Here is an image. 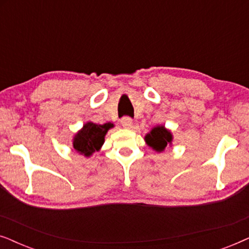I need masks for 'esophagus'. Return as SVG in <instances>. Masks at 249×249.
Listing matches in <instances>:
<instances>
[{
	"mask_svg": "<svg viewBox=\"0 0 249 249\" xmlns=\"http://www.w3.org/2000/svg\"><path fill=\"white\" fill-rule=\"evenodd\" d=\"M120 122L124 128H130L132 125V119L129 118V117H124L120 120Z\"/></svg>",
	"mask_w": 249,
	"mask_h": 249,
	"instance_id": "34e87169",
	"label": "esophagus"
}]
</instances>
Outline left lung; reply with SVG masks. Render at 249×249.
<instances>
[{"label":"left lung","instance_id":"left-lung-1","mask_svg":"<svg viewBox=\"0 0 249 249\" xmlns=\"http://www.w3.org/2000/svg\"><path fill=\"white\" fill-rule=\"evenodd\" d=\"M145 141L155 151L161 152L166 147V145L171 142L172 135L163 125H159V127L152 129V131L146 135Z\"/></svg>","mask_w":249,"mask_h":249}]
</instances>
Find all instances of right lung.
I'll return each instance as SVG.
<instances>
[{"instance_id":"1","label":"right lung","mask_w":249,"mask_h":249,"mask_svg":"<svg viewBox=\"0 0 249 249\" xmlns=\"http://www.w3.org/2000/svg\"><path fill=\"white\" fill-rule=\"evenodd\" d=\"M113 127V124H96L93 122H87L83 129L74 136L73 147L80 154L89 156L95 151H98L104 142V137L107 130Z\"/></svg>"}]
</instances>
